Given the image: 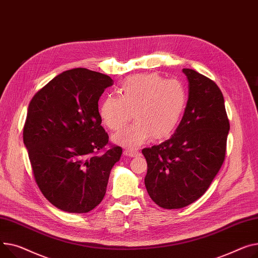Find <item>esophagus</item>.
<instances>
[{
	"label": "esophagus",
	"mask_w": 258,
	"mask_h": 258,
	"mask_svg": "<svg viewBox=\"0 0 258 258\" xmlns=\"http://www.w3.org/2000/svg\"><path fill=\"white\" fill-rule=\"evenodd\" d=\"M123 154L126 157H130V158H135V157H138L140 153L138 151H136V150H124Z\"/></svg>",
	"instance_id": "1"
}]
</instances>
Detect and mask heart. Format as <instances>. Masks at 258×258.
<instances>
[{
    "label": "heart",
    "mask_w": 258,
    "mask_h": 258,
    "mask_svg": "<svg viewBox=\"0 0 258 258\" xmlns=\"http://www.w3.org/2000/svg\"><path fill=\"white\" fill-rule=\"evenodd\" d=\"M120 97L108 95L101 101L99 115L110 130L123 126L133 112V125L113 135L114 143L135 149L151 138L162 140L173 133L186 104V92L177 80H164L157 74H139L126 79Z\"/></svg>",
    "instance_id": "1"
}]
</instances>
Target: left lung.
Here are the masks:
<instances>
[{"instance_id": "obj_1", "label": "left lung", "mask_w": 258, "mask_h": 258, "mask_svg": "<svg viewBox=\"0 0 258 258\" xmlns=\"http://www.w3.org/2000/svg\"><path fill=\"white\" fill-rule=\"evenodd\" d=\"M188 98L171 138L142 150L147 162L144 179L159 207L175 210L199 199L224 162L229 132L224 97L214 81L183 68Z\"/></svg>"}]
</instances>
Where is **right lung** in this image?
I'll return each instance as SVG.
<instances>
[{"label": "right lung", "instance_id": "add662e5", "mask_svg": "<svg viewBox=\"0 0 258 258\" xmlns=\"http://www.w3.org/2000/svg\"><path fill=\"white\" fill-rule=\"evenodd\" d=\"M86 68L63 72L38 91L28 108L24 144L43 196L61 211L83 214L104 199L110 172L122 148L101 126L98 99L113 85Z\"/></svg>", "mask_w": 258, "mask_h": 258}]
</instances>
